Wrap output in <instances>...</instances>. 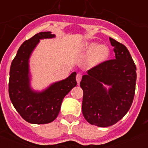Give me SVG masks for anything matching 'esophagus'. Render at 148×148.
<instances>
[{
    "mask_svg": "<svg viewBox=\"0 0 148 148\" xmlns=\"http://www.w3.org/2000/svg\"><path fill=\"white\" fill-rule=\"evenodd\" d=\"M82 74H81V73H78V74L76 75V81L78 84H79V83H80L81 80H82Z\"/></svg>",
    "mask_w": 148,
    "mask_h": 148,
    "instance_id": "1",
    "label": "esophagus"
}]
</instances>
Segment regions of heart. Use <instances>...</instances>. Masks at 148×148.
I'll return each instance as SVG.
<instances>
[{
	"label": "heart",
	"mask_w": 148,
	"mask_h": 148,
	"mask_svg": "<svg viewBox=\"0 0 148 148\" xmlns=\"http://www.w3.org/2000/svg\"><path fill=\"white\" fill-rule=\"evenodd\" d=\"M84 50L87 53H92L90 57V64L97 65L104 62L109 56V49L106 46L100 45L98 47L95 43H88L84 47Z\"/></svg>",
	"instance_id": "obj_1"
}]
</instances>
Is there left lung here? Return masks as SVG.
I'll use <instances>...</instances> for the list:
<instances>
[{"label":"left lung","instance_id":"1","mask_svg":"<svg viewBox=\"0 0 148 148\" xmlns=\"http://www.w3.org/2000/svg\"><path fill=\"white\" fill-rule=\"evenodd\" d=\"M116 58L87 70L80 86L83 90L82 113L90 124L99 127L115 125L127 113L133 103L136 67L124 44L110 38ZM103 85L111 86L108 91Z\"/></svg>","mask_w":148,"mask_h":148}]
</instances>
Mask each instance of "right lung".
Here are the masks:
<instances>
[{
  "mask_svg": "<svg viewBox=\"0 0 148 148\" xmlns=\"http://www.w3.org/2000/svg\"><path fill=\"white\" fill-rule=\"evenodd\" d=\"M50 32H39L25 40L12 61L9 95L14 108L23 119L32 124H47L56 119L65 95L77 84L74 72L64 80L53 84L41 92L29 87V58L40 39L54 38Z\"/></svg>",
  "mask_w": 148,
  "mask_h": 148,
  "instance_id": "1",
  "label": "right lung"
}]
</instances>
